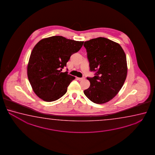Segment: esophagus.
I'll return each instance as SVG.
<instances>
[{"instance_id": "obj_1", "label": "esophagus", "mask_w": 155, "mask_h": 155, "mask_svg": "<svg viewBox=\"0 0 155 155\" xmlns=\"http://www.w3.org/2000/svg\"><path fill=\"white\" fill-rule=\"evenodd\" d=\"M84 79V78H77V79H78L79 81H82V80H83Z\"/></svg>"}]
</instances>
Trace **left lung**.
I'll return each mask as SVG.
<instances>
[{"mask_svg": "<svg viewBox=\"0 0 155 155\" xmlns=\"http://www.w3.org/2000/svg\"><path fill=\"white\" fill-rule=\"evenodd\" d=\"M91 71L95 76L87 78L91 84L84 94L92 102L105 104L118 94L126 79V55L119 44L104 37L84 42Z\"/></svg>", "mask_w": 155, "mask_h": 155, "instance_id": "1", "label": "left lung"}]
</instances>
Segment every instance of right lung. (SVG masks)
Listing matches in <instances>:
<instances>
[{
	"label": "right lung",
	"mask_w": 155,
	"mask_h": 155,
	"mask_svg": "<svg viewBox=\"0 0 155 155\" xmlns=\"http://www.w3.org/2000/svg\"><path fill=\"white\" fill-rule=\"evenodd\" d=\"M84 42L55 36L41 39L36 45L29 58L27 74L38 97L51 102L66 94L67 87L75 78L61 71Z\"/></svg>",
	"instance_id": "1"
}]
</instances>
